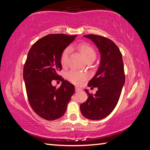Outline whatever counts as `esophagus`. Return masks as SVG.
<instances>
[{"mask_svg": "<svg viewBox=\"0 0 150 150\" xmlns=\"http://www.w3.org/2000/svg\"><path fill=\"white\" fill-rule=\"evenodd\" d=\"M81 88H79V87H75V92H77V93H78V92H80V91H81Z\"/></svg>", "mask_w": 150, "mask_h": 150, "instance_id": "1", "label": "esophagus"}]
</instances>
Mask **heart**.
<instances>
[{
	"instance_id": "obj_1",
	"label": "heart",
	"mask_w": 150,
	"mask_h": 150,
	"mask_svg": "<svg viewBox=\"0 0 150 150\" xmlns=\"http://www.w3.org/2000/svg\"><path fill=\"white\" fill-rule=\"evenodd\" d=\"M78 50L84 58L86 62H93L96 58V52L94 48L87 44H81L78 45ZM71 52V48L67 47L63 50L62 55H61V63L65 67L67 65L68 59H69V55ZM67 79L71 82L74 83L75 85H81L86 79V76L74 71H71L67 73Z\"/></svg>"
}]
</instances>
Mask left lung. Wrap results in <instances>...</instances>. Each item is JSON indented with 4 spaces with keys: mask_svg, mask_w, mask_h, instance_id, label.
Wrapping results in <instances>:
<instances>
[{
    "mask_svg": "<svg viewBox=\"0 0 150 150\" xmlns=\"http://www.w3.org/2000/svg\"><path fill=\"white\" fill-rule=\"evenodd\" d=\"M83 37L90 39L100 54V63L96 74L88 82L91 88L98 91L91 95L85 89L88 98L80 105L82 115L89 120H101L112 112L118 102L125 83L124 63L120 50L110 39L89 34Z\"/></svg>",
    "mask_w": 150,
    "mask_h": 150,
    "instance_id": "left-lung-1",
    "label": "left lung"
}]
</instances>
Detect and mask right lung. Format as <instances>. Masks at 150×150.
Here are the masks:
<instances>
[{"mask_svg":"<svg viewBox=\"0 0 150 150\" xmlns=\"http://www.w3.org/2000/svg\"><path fill=\"white\" fill-rule=\"evenodd\" d=\"M76 36L47 35L34 43L28 54L23 71L28 98L33 110L47 120L63 116L75 93L74 85L63 78L59 88L52 81L60 77L61 55Z\"/></svg>","mask_w":150,"mask_h":150,"instance_id":"obj_1","label":"right lung"}]
</instances>
